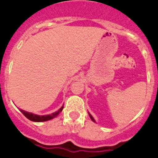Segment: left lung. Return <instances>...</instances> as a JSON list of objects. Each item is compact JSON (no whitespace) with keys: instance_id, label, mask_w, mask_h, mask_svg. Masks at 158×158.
<instances>
[{"instance_id":"8db88e82","label":"left lung","mask_w":158,"mask_h":158,"mask_svg":"<svg viewBox=\"0 0 158 158\" xmlns=\"http://www.w3.org/2000/svg\"><path fill=\"white\" fill-rule=\"evenodd\" d=\"M88 114H89V116H90V118H91V120H92V121H94V122H95V120H94V118H93V117H92V116H91V114H90V113H89V112H88Z\"/></svg>"}]
</instances>
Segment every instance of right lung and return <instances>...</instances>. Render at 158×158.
<instances>
[{
  "label": "right lung",
  "mask_w": 158,
  "mask_h": 158,
  "mask_svg": "<svg viewBox=\"0 0 158 158\" xmlns=\"http://www.w3.org/2000/svg\"><path fill=\"white\" fill-rule=\"evenodd\" d=\"M63 108V106L61 108H59L57 112H54V113H51L50 115H45V116H39V115H36V114H33L31 112H28L26 111H24L22 109H20V111L22 112L24 116H26L27 119H29L31 121L34 122H43V121H47V120H50L53 118L56 117L61 112Z\"/></svg>",
  "instance_id": "add662e5"
}]
</instances>
